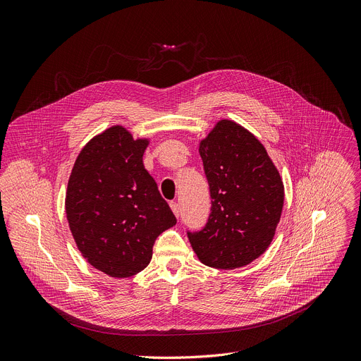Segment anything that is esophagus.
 <instances>
[{"mask_svg":"<svg viewBox=\"0 0 361 361\" xmlns=\"http://www.w3.org/2000/svg\"><path fill=\"white\" fill-rule=\"evenodd\" d=\"M169 204H171V209H172V212L175 213L176 218H179V216H180V207H179V203H178V202H171Z\"/></svg>","mask_w":361,"mask_h":361,"instance_id":"1","label":"esophagus"}]
</instances>
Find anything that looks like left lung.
<instances>
[{
    "label": "left lung",
    "mask_w": 361,
    "mask_h": 361,
    "mask_svg": "<svg viewBox=\"0 0 361 361\" xmlns=\"http://www.w3.org/2000/svg\"><path fill=\"white\" fill-rule=\"evenodd\" d=\"M212 207L206 226L188 232L197 259L232 270L270 246L281 216L284 186L260 140L235 121L222 119L199 143Z\"/></svg>",
    "instance_id": "1"
}]
</instances>
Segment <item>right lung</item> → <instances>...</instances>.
<instances>
[{
    "label": "right lung",
    "instance_id": "add662e5",
    "mask_svg": "<svg viewBox=\"0 0 361 361\" xmlns=\"http://www.w3.org/2000/svg\"><path fill=\"white\" fill-rule=\"evenodd\" d=\"M149 139L114 125L94 136L72 168L65 212L87 262L116 279L130 277L152 259L157 238L176 225L157 182L143 166Z\"/></svg>",
    "mask_w": 361,
    "mask_h": 361
}]
</instances>
